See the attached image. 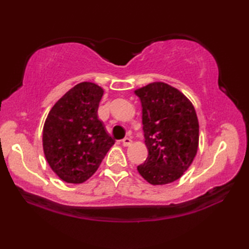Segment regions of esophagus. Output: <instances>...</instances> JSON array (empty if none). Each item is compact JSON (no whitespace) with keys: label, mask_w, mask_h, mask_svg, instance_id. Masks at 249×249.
<instances>
[{"label":"esophagus","mask_w":249,"mask_h":249,"mask_svg":"<svg viewBox=\"0 0 249 249\" xmlns=\"http://www.w3.org/2000/svg\"><path fill=\"white\" fill-rule=\"evenodd\" d=\"M122 143H123L124 146H127L131 143V139L128 138V137H125L124 139H122Z\"/></svg>","instance_id":"1"}]
</instances>
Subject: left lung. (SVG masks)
I'll use <instances>...</instances> for the list:
<instances>
[{"label": "left lung", "mask_w": 249, "mask_h": 249, "mask_svg": "<svg viewBox=\"0 0 249 249\" xmlns=\"http://www.w3.org/2000/svg\"><path fill=\"white\" fill-rule=\"evenodd\" d=\"M135 94L142 106L146 160L137 169L152 185L177 181L192 165L199 144V123L189 99L178 89L153 82Z\"/></svg>", "instance_id": "1"}]
</instances>
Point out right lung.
<instances>
[{
    "instance_id": "right-lung-1",
    "label": "right lung",
    "mask_w": 249,
    "mask_h": 249,
    "mask_svg": "<svg viewBox=\"0 0 249 249\" xmlns=\"http://www.w3.org/2000/svg\"><path fill=\"white\" fill-rule=\"evenodd\" d=\"M103 94L97 84L81 82L57 100L47 116L44 153L52 170L64 182H86L114 144L98 120Z\"/></svg>"
}]
</instances>
